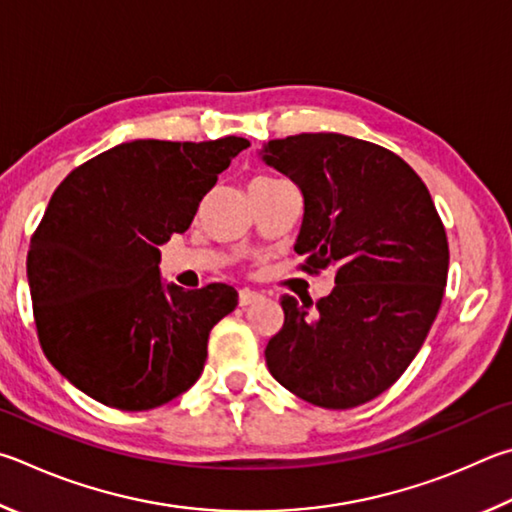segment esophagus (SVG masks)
<instances>
[{"mask_svg": "<svg viewBox=\"0 0 512 512\" xmlns=\"http://www.w3.org/2000/svg\"><path fill=\"white\" fill-rule=\"evenodd\" d=\"M263 297L258 292H254V290H240V294H238V303L242 308L245 306H251V303H256V301H261Z\"/></svg>", "mask_w": 512, "mask_h": 512, "instance_id": "34e87169", "label": "esophagus"}]
</instances>
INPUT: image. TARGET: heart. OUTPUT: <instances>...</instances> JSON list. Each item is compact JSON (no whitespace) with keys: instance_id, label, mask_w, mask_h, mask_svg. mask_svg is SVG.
Here are the masks:
<instances>
[{"instance_id":"heart-1","label":"heart","mask_w":512,"mask_h":512,"mask_svg":"<svg viewBox=\"0 0 512 512\" xmlns=\"http://www.w3.org/2000/svg\"><path fill=\"white\" fill-rule=\"evenodd\" d=\"M276 182H283V179H276V177H267V175H263V177H256L254 182H251L249 186H270V184H276Z\"/></svg>"}]
</instances>
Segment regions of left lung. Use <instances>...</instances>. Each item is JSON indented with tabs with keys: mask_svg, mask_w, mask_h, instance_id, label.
<instances>
[{
	"mask_svg": "<svg viewBox=\"0 0 512 512\" xmlns=\"http://www.w3.org/2000/svg\"><path fill=\"white\" fill-rule=\"evenodd\" d=\"M263 159L303 195L301 270H335L315 310L283 294L267 369L310 405L360 407L407 371L438 315L450 265L443 220L416 170L378 143L303 132L267 143Z\"/></svg>",
	"mask_w": 512,
	"mask_h": 512,
	"instance_id": "left-lung-1",
	"label": "left lung"
}]
</instances>
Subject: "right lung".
I'll list each match as a JSON object with an SVG mask.
<instances>
[{"label":"right lung","mask_w":512,"mask_h":512,"mask_svg":"<svg viewBox=\"0 0 512 512\" xmlns=\"http://www.w3.org/2000/svg\"><path fill=\"white\" fill-rule=\"evenodd\" d=\"M137 139L71 170L33 231L26 274L47 360L121 411L166 405L200 378L209 333L238 306L231 285H161L159 247L184 233L240 150Z\"/></svg>","instance_id":"obj_1"}]
</instances>
